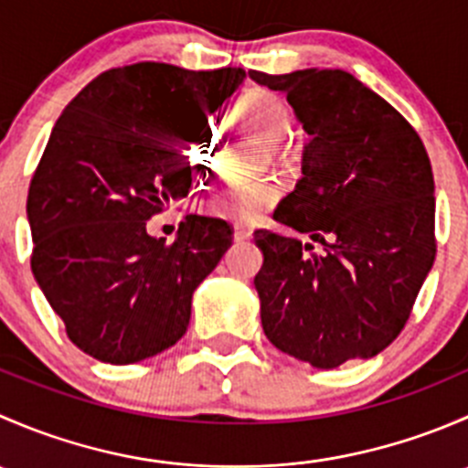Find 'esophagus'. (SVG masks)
Wrapping results in <instances>:
<instances>
[{
    "instance_id": "obj_1",
    "label": "esophagus",
    "mask_w": 468,
    "mask_h": 468,
    "mask_svg": "<svg viewBox=\"0 0 468 468\" xmlns=\"http://www.w3.org/2000/svg\"><path fill=\"white\" fill-rule=\"evenodd\" d=\"M249 238H251V233H249L247 229H242V226H235V230H233L235 242H244V239H249Z\"/></svg>"
}]
</instances>
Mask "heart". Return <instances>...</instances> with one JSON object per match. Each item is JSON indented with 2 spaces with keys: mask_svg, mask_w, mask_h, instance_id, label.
<instances>
[{
  "mask_svg": "<svg viewBox=\"0 0 468 468\" xmlns=\"http://www.w3.org/2000/svg\"><path fill=\"white\" fill-rule=\"evenodd\" d=\"M239 115L267 143H278L290 131V112H287L285 103L276 97H269V94H256V97L247 99L239 106ZM212 146H215L212 131H204L192 143L190 165L195 172H207ZM278 197H281V190L273 183L230 186L207 197L201 207H204L206 215L217 217V219L233 221V224H251V221L261 219L264 212L276 204Z\"/></svg>",
  "mask_w": 468,
  "mask_h": 468,
  "instance_id": "obj_1",
  "label": "heart"
}]
</instances>
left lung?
<instances>
[{
  "label": "left lung",
  "mask_w": 468,
  "mask_h": 468,
  "mask_svg": "<svg viewBox=\"0 0 468 468\" xmlns=\"http://www.w3.org/2000/svg\"><path fill=\"white\" fill-rule=\"evenodd\" d=\"M249 77L287 94L310 140L273 219L313 242L256 230L262 330L317 369L385 351L435 262V181L417 131L344 69Z\"/></svg>",
  "instance_id": "left-lung-1"
}]
</instances>
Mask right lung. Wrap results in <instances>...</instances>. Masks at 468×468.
Returning <instances> with one entry per match:
<instances>
[{"mask_svg":"<svg viewBox=\"0 0 468 468\" xmlns=\"http://www.w3.org/2000/svg\"><path fill=\"white\" fill-rule=\"evenodd\" d=\"M244 79L242 68L108 69L51 129L27 199L31 269L68 337L94 360L133 365L186 335L192 294L233 230L187 215L167 244L146 221L187 197V149Z\"/></svg>","mask_w":468,"mask_h":468,"instance_id":"1","label":"right lung"}]
</instances>
